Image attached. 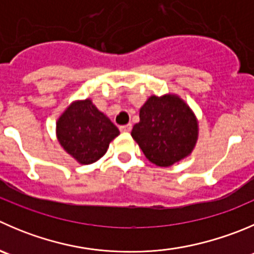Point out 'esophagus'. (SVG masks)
<instances>
[{"mask_svg":"<svg viewBox=\"0 0 254 254\" xmlns=\"http://www.w3.org/2000/svg\"><path fill=\"white\" fill-rule=\"evenodd\" d=\"M131 127H132L131 124H127V125H122L119 129L122 132H129V131H131Z\"/></svg>","mask_w":254,"mask_h":254,"instance_id":"34e87169","label":"esophagus"}]
</instances>
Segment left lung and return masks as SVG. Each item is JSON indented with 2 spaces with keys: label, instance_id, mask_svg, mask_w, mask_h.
<instances>
[{
  "label": "left lung",
  "instance_id": "1",
  "mask_svg": "<svg viewBox=\"0 0 254 254\" xmlns=\"http://www.w3.org/2000/svg\"><path fill=\"white\" fill-rule=\"evenodd\" d=\"M131 136L149 161L167 167L191 154L198 136L195 114L180 97L151 95L140 109Z\"/></svg>",
  "mask_w": 254,
  "mask_h": 254
}]
</instances>
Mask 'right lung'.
Listing matches in <instances>:
<instances>
[{"label": "right lung", "instance_id": "1", "mask_svg": "<svg viewBox=\"0 0 254 254\" xmlns=\"http://www.w3.org/2000/svg\"><path fill=\"white\" fill-rule=\"evenodd\" d=\"M119 134V129L90 99L72 103L57 122L59 144L83 165L98 161Z\"/></svg>", "mask_w": 254, "mask_h": 254}]
</instances>
